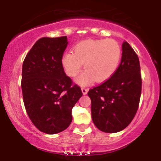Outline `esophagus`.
Segmentation results:
<instances>
[{"instance_id": "34e87169", "label": "esophagus", "mask_w": 161, "mask_h": 161, "mask_svg": "<svg viewBox=\"0 0 161 161\" xmlns=\"http://www.w3.org/2000/svg\"><path fill=\"white\" fill-rule=\"evenodd\" d=\"M88 91H89L88 88H86V87H82V93L84 94V95L87 94Z\"/></svg>"}]
</instances>
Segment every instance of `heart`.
<instances>
[{"label":"heart","instance_id":"b5f03b06","mask_svg":"<svg viewBox=\"0 0 161 161\" xmlns=\"http://www.w3.org/2000/svg\"><path fill=\"white\" fill-rule=\"evenodd\" d=\"M121 58V47L115 40H89L77 43L73 53L65 52L61 64L68 75L75 77L83 64L86 70L76 81L79 85L86 86L94 80L102 82L110 79L118 70Z\"/></svg>","mask_w":161,"mask_h":161}]
</instances>
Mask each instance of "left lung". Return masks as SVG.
<instances>
[{"instance_id":"8db88e82","label":"left lung","mask_w":161,"mask_h":161,"mask_svg":"<svg viewBox=\"0 0 161 161\" xmlns=\"http://www.w3.org/2000/svg\"><path fill=\"white\" fill-rule=\"evenodd\" d=\"M142 91V76L138 55L125 40L118 70L110 79L90 89L92 119L103 132L125 129L134 118Z\"/></svg>"}]
</instances>
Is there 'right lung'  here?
Segmentation results:
<instances>
[{"label": "right lung", "instance_id": "add662e5", "mask_svg": "<svg viewBox=\"0 0 161 161\" xmlns=\"http://www.w3.org/2000/svg\"><path fill=\"white\" fill-rule=\"evenodd\" d=\"M67 45L66 36L40 38L22 64L21 86L25 111L32 124L47 134L61 132L70 125L71 110L82 96L61 64Z\"/></svg>", "mask_w": 161, "mask_h": 161}]
</instances>
